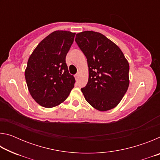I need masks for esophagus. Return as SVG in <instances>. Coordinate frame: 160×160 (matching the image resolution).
I'll return each instance as SVG.
<instances>
[{"instance_id":"34e87169","label":"esophagus","mask_w":160,"mask_h":160,"mask_svg":"<svg viewBox=\"0 0 160 160\" xmlns=\"http://www.w3.org/2000/svg\"><path fill=\"white\" fill-rule=\"evenodd\" d=\"M79 77H80V74H79V73H78V74L75 75V80H78V78H79Z\"/></svg>"}]
</instances>
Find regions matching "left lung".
Returning <instances> with one entry per match:
<instances>
[{
    "mask_svg": "<svg viewBox=\"0 0 160 160\" xmlns=\"http://www.w3.org/2000/svg\"><path fill=\"white\" fill-rule=\"evenodd\" d=\"M75 42L89 68L88 84L81 89L86 101L100 112L113 109L128 88V61L120 48L99 32H80Z\"/></svg>",
    "mask_w": 160,
    "mask_h": 160,
    "instance_id": "obj_1",
    "label": "left lung"
}]
</instances>
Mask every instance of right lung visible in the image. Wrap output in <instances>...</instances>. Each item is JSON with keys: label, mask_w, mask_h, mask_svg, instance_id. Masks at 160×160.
Here are the masks:
<instances>
[{"label": "right lung", "mask_w": 160, "mask_h": 160, "mask_svg": "<svg viewBox=\"0 0 160 160\" xmlns=\"http://www.w3.org/2000/svg\"><path fill=\"white\" fill-rule=\"evenodd\" d=\"M75 33L55 31L45 37L29 56L25 75L29 93L42 107L58 106L68 97L75 82L66 57Z\"/></svg>", "instance_id": "add662e5"}]
</instances>
